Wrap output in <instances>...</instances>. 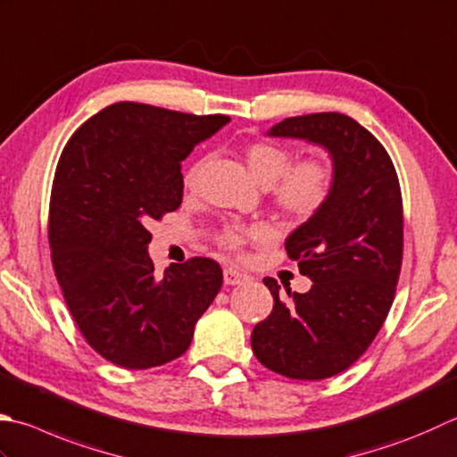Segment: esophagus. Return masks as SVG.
Returning <instances> with one entry per match:
<instances>
[{"instance_id": "1", "label": "esophagus", "mask_w": 457, "mask_h": 457, "mask_svg": "<svg viewBox=\"0 0 457 457\" xmlns=\"http://www.w3.org/2000/svg\"><path fill=\"white\" fill-rule=\"evenodd\" d=\"M247 281H249V275L234 270V267H228V270H223V283H226V285H241V283H247Z\"/></svg>"}]
</instances>
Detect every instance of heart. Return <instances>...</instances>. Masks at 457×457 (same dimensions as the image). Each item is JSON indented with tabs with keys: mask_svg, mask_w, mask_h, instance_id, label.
<instances>
[{
	"mask_svg": "<svg viewBox=\"0 0 457 457\" xmlns=\"http://www.w3.org/2000/svg\"><path fill=\"white\" fill-rule=\"evenodd\" d=\"M247 168L262 186H271L277 208L293 220H309L323 210L333 192V166L323 158H305L293 164V154L271 142H253L245 148ZM205 160H198L184 174V186L194 190L198 186ZM265 228L228 223L221 231V244L231 249L245 245L247 241L262 239Z\"/></svg>",
	"mask_w": 457,
	"mask_h": 457,
	"instance_id": "obj_1",
	"label": "heart"
}]
</instances>
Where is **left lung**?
<instances>
[{
  "label": "left lung",
  "mask_w": 457,
  "mask_h": 457,
  "mask_svg": "<svg viewBox=\"0 0 457 457\" xmlns=\"http://www.w3.org/2000/svg\"><path fill=\"white\" fill-rule=\"evenodd\" d=\"M267 134L323 146L335 182L323 210L285 241L311 289L287 287L291 303H283L265 277L273 311L255 325L252 348L277 374L323 380L361 359L395 301L404 245L398 176L380 142L341 112L291 116Z\"/></svg>",
  "instance_id": "left-lung-1"
}]
</instances>
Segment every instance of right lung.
Masks as SVG:
<instances>
[{"label":"right lung","mask_w":457,"mask_h":457,"mask_svg":"<svg viewBox=\"0 0 457 457\" xmlns=\"http://www.w3.org/2000/svg\"><path fill=\"white\" fill-rule=\"evenodd\" d=\"M229 116L116 103L91 116L62 148L49 202L55 277L80 333L122 369L182 356L221 287L208 257L154 275L148 223L180 208L182 160Z\"/></svg>","instance_id":"1"}]
</instances>
